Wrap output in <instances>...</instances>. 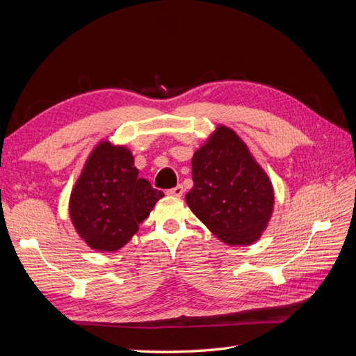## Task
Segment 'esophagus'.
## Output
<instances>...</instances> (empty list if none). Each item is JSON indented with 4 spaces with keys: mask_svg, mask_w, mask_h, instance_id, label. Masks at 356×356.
Wrapping results in <instances>:
<instances>
[{
    "mask_svg": "<svg viewBox=\"0 0 356 356\" xmlns=\"http://www.w3.org/2000/svg\"><path fill=\"white\" fill-rule=\"evenodd\" d=\"M168 195L175 196V197H181L182 195H184V188H182V186H177V187H174V188H170V190L168 191Z\"/></svg>",
    "mask_w": 356,
    "mask_h": 356,
    "instance_id": "34e87169",
    "label": "esophagus"
}]
</instances>
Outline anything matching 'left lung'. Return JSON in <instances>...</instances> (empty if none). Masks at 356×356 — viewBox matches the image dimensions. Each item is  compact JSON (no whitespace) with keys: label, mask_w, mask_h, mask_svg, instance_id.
Returning a JSON list of instances; mask_svg holds the SVG:
<instances>
[{"label":"left lung","mask_w":356,"mask_h":356,"mask_svg":"<svg viewBox=\"0 0 356 356\" xmlns=\"http://www.w3.org/2000/svg\"><path fill=\"white\" fill-rule=\"evenodd\" d=\"M191 212L227 245H251L270 221L272 181L233 129L218 124L191 159Z\"/></svg>","instance_id":"left-lung-1"}]
</instances>
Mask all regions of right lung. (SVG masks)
Returning <instances> with one entry per match:
<instances>
[{
  "mask_svg": "<svg viewBox=\"0 0 356 356\" xmlns=\"http://www.w3.org/2000/svg\"><path fill=\"white\" fill-rule=\"evenodd\" d=\"M131 149L101 141L83 166L70 197L75 232L95 251L123 248L165 195L139 178Z\"/></svg>",
  "mask_w": 356,
  "mask_h": 356,
  "instance_id": "add662e5",
  "label": "right lung"
}]
</instances>
